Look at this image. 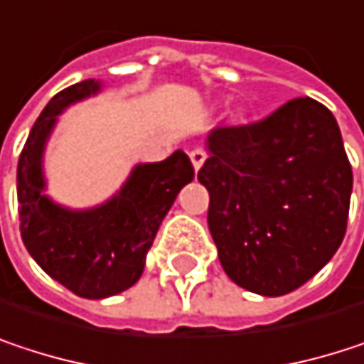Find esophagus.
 Wrapping results in <instances>:
<instances>
[{"instance_id":"esophagus-1","label":"esophagus","mask_w":364,"mask_h":364,"mask_svg":"<svg viewBox=\"0 0 364 364\" xmlns=\"http://www.w3.org/2000/svg\"><path fill=\"white\" fill-rule=\"evenodd\" d=\"M189 160H191L193 171L198 173V171L202 168L204 160H206V151H202V149H193V151H189Z\"/></svg>"}]
</instances>
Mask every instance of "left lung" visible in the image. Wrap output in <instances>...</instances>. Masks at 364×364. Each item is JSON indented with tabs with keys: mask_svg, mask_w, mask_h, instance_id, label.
I'll return each mask as SVG.
<instances>
[{
	"mask_svg": "<svg viewBox=\"0 0 364 364\" xmlns=\"http://www.w3.org/2000/svg\"><path fill=\"white\" fill-rule=\"evenodd\" d=\"M198 181L225 274L278 297L299 289L339 249L352 193L339 126L318 101L293 99L269 117L206 136Z\"/></svg>",
	"mask_w": 364,
	"mask_h": 364,
	"instance_id": "left-lung-1",
	"label": "left lung"
}]
</instances>
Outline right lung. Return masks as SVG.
<instances>
[{
  "label": "right lung",
  "instance_id": "1",
  "mask_svg": "<svg viewBox=\"0 0 364 364\" xmlns=\"http://www.w3.org/2000/svg\"><path fill=\"white\" fill-rule=\"evenodd\" d=\"M101 90L99 80H84L58 92L33 124L16 171L27 251L50 278L86 299H105L136 284L166 213L193 181L189 158L177 149L162 162L136 164L122 187L97 206L69 208L54 202L46 193V145L63 111Z\"/></svg>",
  "mask_w": 364,
  "mask_h": 364
}]
</instances>
